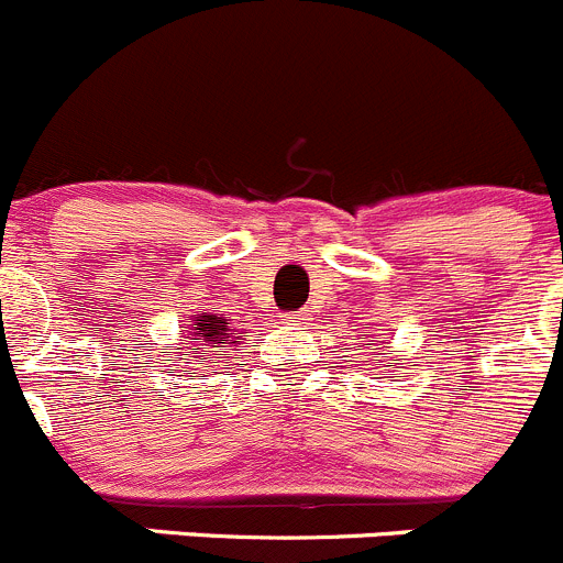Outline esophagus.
<instances>
[{"instance_id": "1", "label": "esophagus", "mask_w": 563, "mask_h": 563, "mask_svg": "<svg viewBox=\"0 0 563 563\" xmlns=\"http://www.w3.org/2000/svg\"><path fill=\"white\" fill-rule=\"evenodd\" d=\"M308 313L306 311H288L286 313V324H306Z\"/></svg>"}]
</instances>
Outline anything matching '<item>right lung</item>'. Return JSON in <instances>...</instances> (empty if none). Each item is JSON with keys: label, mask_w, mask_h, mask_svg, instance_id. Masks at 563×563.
Returning a JSON list of instances; mask_svg holds the SVG:
<instances>
[{"label": "right lung", "mask_w": 563, "mask_h": 563, "mask_svg": "<svg viewBox=\"0 0 563 563\" xmlns=\"http://www.w3.org/2000/svg\"><path fill=\"white\" fill-rule=\"evenodd\" d=\"M191 335L194 339H199L197 353L191 355V358H197V361L217 358V355L222 353L219 346L235 344L233 330H230V319L217 317V313H208V317H194V333ZM186 364H191V361H186Z\"/></svg>", "instance_id": "obj_1"}]
</instances>
